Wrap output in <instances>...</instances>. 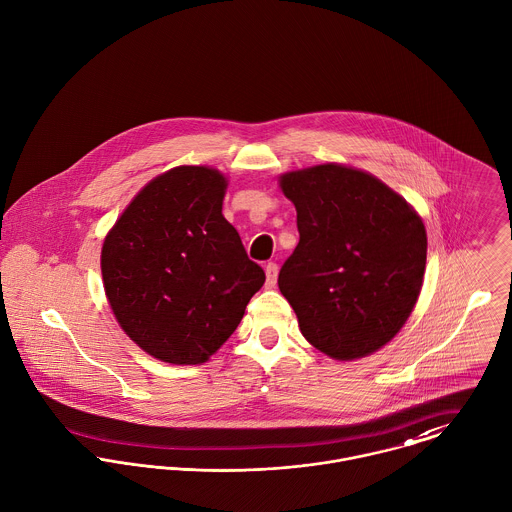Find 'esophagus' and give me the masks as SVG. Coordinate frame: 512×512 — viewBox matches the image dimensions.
<instances>
[{
	"instance_id": "obj_1",
	"label": "esophagus",
	"mask_w": 512,
	"mask_h": 512,
	"mask_svg": "<svg viewBox=\"0 0 512 512\" xmlns=\"http://www.w3.org/2000/svg\"><path fill=\"white\" fill-rule=\"evenodd\" d=\"M265 275H267L265 286H267V288H273V286L277 284V277H279V267H277V263H267V265H265Z\"/></svg>"
}]
</instances>
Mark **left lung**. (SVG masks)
I'll return each instance as SVG.
<instances>
[{"mask_svg": "<svg viewBox=\"0 0 512 512\" xmlns=\"http://www.w3.org/2000/svg\"><path fill=\"white\" fill-rule=\"evenodd\" d=\"M281 188L296 208L300 241L279 288L302 336L338 361L381 349L422 288V218L373 174L338 163L284 172Z\"/></svg>", "mask_w": 512, "mask_h": 512, "instance_id": "8db88e82", "label": "left lung"}]
</instances>
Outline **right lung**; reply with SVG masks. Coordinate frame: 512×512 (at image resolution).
Returning a JSON list of instances; mask_svg holds the SVG:
<instances>
[{
	"mask_svg": "<svg viewBox=\"0 0 512 512\" xmlns=\"http://www.w3.org/2000/svg\"><path fill=\"white\" fill-rule=\"evenodd\" d=\"M228 178L174 167L123 210L102 247V277L121 330L172 365L210 359L265 283L222 214Z\"/></svg>",
	"mask_w": 512,
	"mask_h": 512,
	"instance_id": "1",
	"label": "right lung"
}]
</instances>
